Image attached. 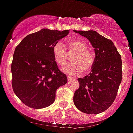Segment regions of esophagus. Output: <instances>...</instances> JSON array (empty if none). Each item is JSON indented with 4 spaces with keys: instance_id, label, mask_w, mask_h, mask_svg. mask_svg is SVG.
Wrapping results in <instances>:
<instances>
[{
    "instance_id": "34e87169",
    "label": "esophagus",
    "mask_w": 133,
    "mask_h": 133,
    "mask_svg": "<svg viewBox=\"0 0 133 133\" xmlns=\"http://www.w3.org/2000/svg\"><path fill=\"white\" fill-rule=\"evenodd\" d=\"M67 79H68V80L69 81V80H72V79H73V77H70V76H68V77H67Z\"/></svg>"
}]
</instances>
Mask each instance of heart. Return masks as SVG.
<instances>
[{"instance_id": "b5f03b06", "label": "heart", "mask_w": 133, "mask_h": 133, "mask_svg": "<svg viewBox=\"0 0 133 133\" xmlns=\"http://www.w3.org/2000/svg\"><path fill=\"white\" fill-rule=\"evenodd\" d=\"M70 51L75 53L72 60L74 62L66 64L61 68V70L70 76H77L83 72H89L92 68L95 61L94 53L88 50L87 44L79 39H72L68 41ZM53 55L58 65L63 66L68 59V52L65 44L59 41L53 47Z\"/></svg>"}]
</instances>
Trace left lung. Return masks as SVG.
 <instances>
[{
  "instance_id": "1",
  "label": "left lung",
  "mask_w": 133,
  "mask_h": 133,
  "mask_svg": "<svg viewBox=\"0 0 133 133\" xmlns=\"http://www.w3.org/2000/svg\"><path fill=\"white\" fill-rule=\"evenodd\" d=\"M94 48L95 61L91 72L78 78L79 87L74 95L75 106L83 112L97 114L112 104L122 82V58L114 43L93 30L77 31Z\"/></svg>"
}]
</instances>
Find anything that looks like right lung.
<instances>
[{"label":"right lung","instance_id":"add662e5","mask_svg":"<svg viewBox=\"0 0 133 133\" xmlns=\"http://www.w3.org/2000/svg\"><path fill=\"white\" fill-rule=\"evenodd\" d=\"M68 33V30L43 28L25 37L15 48L11 63L13 90L28 107L50 106L57 89L67 83L54 57L53 47Z\"/></svg>","mask_w":133,"mask_h":133}]
</instances>
